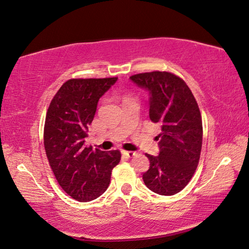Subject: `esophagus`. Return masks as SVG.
<instances>
[{
	"label": "esophagus",
	"instance_id": "1",
	"mask_svg": "<svg viewBox=\"0 0 249 249\" xmlns=\"http://www.w3.org/2000/svg\"><path fill=\"white\" fill-rule=\"evenodd\" d=\"M121 152H123V154H124V156L129 157V158L135 156V152H133V151H125V150H123Z\"/></svg>",
	"mask_w": 249,
	"mask_h": 249
}]
</instances>
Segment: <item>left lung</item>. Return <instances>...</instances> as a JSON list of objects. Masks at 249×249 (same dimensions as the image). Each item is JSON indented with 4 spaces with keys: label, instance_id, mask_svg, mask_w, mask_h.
<instances>
[{
    "label": "left lung",
    "instance_id": "obj_1",
    "mask_svg": "<svg viewBox=\"0 0 249 249\" xmlns=\"http://www.w3.org/2000/svg\"><path fill=\"white\" fill-rule=\"evenodd\" d=\"M149 91V117L161 126L158 157L146 153L150 167L142 175L149 190L171 196L189 183L199 162L202 120L195 97L186 83L166 71L130 76Z\"/></svg>",
    "mask_w": 249,
    "mask_h": 249
}]
</instances>
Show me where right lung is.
I'll list each match as a JSON object with an SVG mask.
<instances>
[{"instance_id":"obj_1","label":"right lung","mask_w":249,"mask_h":249,"mask_svg":"<svg viewBox=\"0 0 249 249\" xmlns=\"http://www.w3.org/2000/svg\"><path fill=\"white\" fill-rule=\"evenodd\" d=\"M117 79L68 80L48 108L43 142L49 164L60 187L78 201L101 196L120 161L118 150L101 151L84 145L99 99Z\"/></svg>"}]
</instances>
